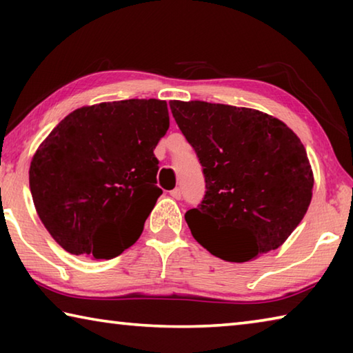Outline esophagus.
I'll return each instance as SVG.
<instances>
[{"label":"esophagus","instance_id":"34e87169","mask_svg":"<svg viewBox=\"0 0 353 353\" xmlns=\"http://www.w3.org/2000/svg\"><path fill=\"white\" fill-rule=\"evenodd\" d=\"M170 194H171L174 199H181V198H182V190L179 188V187H176L174 190L170 191Z\"/></svg>","mask_w":353,"mask_h":353}]
</instances>
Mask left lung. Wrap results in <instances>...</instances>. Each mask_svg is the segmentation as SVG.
<instances>
[{"label":"left lung","instance_id":"1","mask_svg":"<svg viewBox=\"0 0 353 353\" xmlns=\"http://www.w3.org/2000/svg\"><path fill=\"white\" fill-rule=\"evenodd\" d=\"M205 179L185 213L194 240L225 261L282 246L307 213L313 172L297 135L266 113L204 101H170Z\"/></svg>","mask_w":353,"mask_h":353}]
</instances>
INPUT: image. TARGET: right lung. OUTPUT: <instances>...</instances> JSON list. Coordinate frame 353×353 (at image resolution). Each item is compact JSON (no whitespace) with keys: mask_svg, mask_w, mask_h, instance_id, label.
I'll return each mask as SVG.
<instances>
[{"mask_svg":"<svg viewBox=\"0 0 353 353\" xmlns=\"http://www.w3.org/2000/svg\"><path fill=\"white\" fill-rule=\"evenodd\" d=\"M168 128L165 101L126 99L77 109L46 137L29 187L67 252L113 259L139 240L162 194L154 149Z\"/></svg>","mask_w":353,"mask_h":353,"instance_id":"obj_1","label":"right lung"}]
</instances>
